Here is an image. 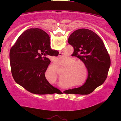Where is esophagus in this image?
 <instances>
[{"mask_svg":"<svg viewBox=\"0 0 121 121\" xmlns=\"http://www.w3.org/2000/svg\"><path fill=\"white\" fill-rule=\"evenodd\" d=\"M62 56V53L61 52H59V57H61V56Z\"/></svg>","mask_w":121,"mask_h":121,"instance_id":"34e87169","label":"esophagus"}]
</instances>
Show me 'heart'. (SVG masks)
<instances>
[{
    "label": "heart",
    "instance_id": "heart-1",
    "mask_svg": "<svg viewBox=\"0 0 121 121\" xmlns=\"http://www.w3.org/2000/svg\"><path fill=\"white\" fill-rule=\"evenodd\" d=\"M72 58H69L68 59L69 62L67 65L66 67L68 68L67 72L64 74V77L69 80H72L74 83L76 82H82L84 78V68L86 70V66L85 63L81 60H75ZM85 82L81 84V86H82Z\"/></svg>",
    "mask_w": 121,
    "mask_h": 121
}]
</instances>
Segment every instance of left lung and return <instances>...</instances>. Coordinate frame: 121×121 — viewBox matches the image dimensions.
Returning a JSON list of instances; mask_svg holds the SVG:
<instances>
[{"label": "left lung", "instance_id": "8db88e82", "mask_svg": "<svg viewBox=\"0 0 121 121\" xmlns=\"http://www.w3.org/2000/svg\"><path fill=\"white\" fill-rule=\"evenodd\" d=\"M74 48L73 56L85 63L88 77L82 86L69 90V94L87 95L102 85L107 78L111 59L102 39L91 30L80 29L68 39Z\"/></svg>", "mask_w": 121, "mask_h": 121}]
</instances>
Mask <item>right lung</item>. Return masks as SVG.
<instances>
[{
	"mask_svg": "<svg viewBox=\"0 0 121 121\" xmlns=\"http://www.w3.org/2000/svg\"><path fill=\"white\" fill-rule=\"evenodd\" d=\"M50 46V37L43 30L32 28L24 31L10 51L11 73L16 83L32 94H53L45 73L49 56L58 55Z\"/></svg>",
	"mask_w": 121,
	"mask_h": 121,
	"instance_id": "1",
	"label": "right lung"
}]
</instances>
